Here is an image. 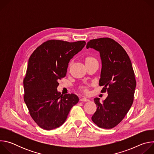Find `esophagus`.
<instances>
[{
    "label": "esophagus",
    "mask_w": 154,
    "mask_h": 154,
    "mask_svg": "<svg viewBox=\"0 0 154 154\" xmlns=\"http://www.w3.org/2000/svg\"><path fill=\"white\" fill-rule=\"evenodd\" d=\"M80 100L82 101V102H88V101H89L90 100L88 99L85 98V97H82V98H80Z\"/></svg>",
    "instance_id": "esophagus-1"
}]
</instances>
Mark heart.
Instances as JSON below:
<instances>
[{
    "label": "heart",
    "mask_w": 154,
    "mask_h": 154,
    "mask_svg": "<svg viewBox=\"0 0 154 154\" xmlns=\"http://www.w3.org/2000/svg\"><path fill=\"white\" fill-rule=\"evenodd\" d=\"M95 60V59H94V58H92V57H87V58H86V61H91V60Z\"/></svg>",
    "instance_id": "obj_1"
}]
</instances>
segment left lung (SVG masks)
<instances>
[{
  "mask_svg": "<svg viewBox=\"0 0 154 154\" xmlns=\"http://www.w3.org/2000/svg\"><path fill=\"white\" fill-rule=\"evenodd\" d=\"M86 48L99 52L102 69L99 85L107 97L100 102L94 99L97 109L91 119L98 127L109 129L116 126L127 115L134 102L136 80L132 64L123 48L113 39L101 38L88 42Z\"/></svg>",
  "mask_w": 154,
  "mask_h": 154,
  "instance_id": "obj_1",
  "label": "left lung"
}]
</instances>
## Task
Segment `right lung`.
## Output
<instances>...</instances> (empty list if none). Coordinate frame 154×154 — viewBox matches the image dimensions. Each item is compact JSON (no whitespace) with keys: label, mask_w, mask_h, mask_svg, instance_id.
Returning a JSON list of instances; mask_svg holds the SVG:
<instances>
[{"label":"right lung","mask_w":154,"mask_h":154,"mask_svg":"<svg viewBox=\"0 0 154 154\" xmlns=\"http://www.w3.org/2000/svg\"><path fill=\"white\" fill-rule=\"evenodd\" d=\"M85 45L84 41L49 40L30 57L24 79V99L31 117L41 128L49 130L61 126L78 103L77 95H63L57 91L58 80L66 76L71 59Z\"/></svg>","instance_id":"right-lung-1"}]
</instances>
